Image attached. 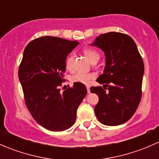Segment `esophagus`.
I'll return each mask as SVG.
<instances>
[{
  "label": "esophagus",
  "instance_id": "1",
  "mask_svg": "<svg viewBox=\"0 0 159 159\" xmlns=\"http://www.w3.org/2000/svg\"><path fill=\"white\" fill-rule=\"evenodd\" d=\"M87 91H88V93H89V94H90V93H91V90H90V87L89 86H87Z\"/></svg>",
  "mask_w": 159,
  "mask_h": 159
}]
</instances>
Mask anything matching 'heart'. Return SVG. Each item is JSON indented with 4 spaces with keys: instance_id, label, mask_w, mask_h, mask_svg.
<instances>
[{
    "instance_id": "obj_1",
    "label": "heart",
    "mask_w": 159,
    "mask_h": 159,
    "mask_svg": "<svg viewBox=\"0 0 159 159\" xmlns=\"http://www.w3.org/2000/svg\"><path fill=\"white\" fill-rule=\"evenodd\" d=\"M84 55L87 57L90 61H92L94 59H99V54L97 51L91 48H84ZM72 61H73V54H70L66 59L65 61V65H66L67 69L70 70L72 67ZM94 74L91 72H77L75 75L72 76V81L73 82L80 83V84H89L91 79L94 78Z\"/></svg>"
}]
</instances>
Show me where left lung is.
Segmentation results:
<instances>
[{"label":"left lung","mask_w":159,"mask_h":159,"mask_svg":"<svg viewBox=\"0 0 159 159\" xmlns=\"http://www.w3.org/2000/svg\"><path fill=\"white\" fill-rule=\"evenodd\" d=\"M89 44L105 56L104 73L97 78L103 88L91 87V92L99 98L94 107L96 117L105 125H119L131 118L140 102L143 61L134 40L125 34H103Z\"/></svg>","instance_id":"1"}]
</instances>
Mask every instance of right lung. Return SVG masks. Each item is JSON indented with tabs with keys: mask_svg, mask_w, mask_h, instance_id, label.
<instances>
[{
	"mask_svg": "<svg viewBox=\"0 0 159 159\" xmlns=\"http://www.w3.org/2000/svg\"><path fill=\"white\" fill-rule=\"evenodd\" d=\"M79 43L44 36L30 41L24 51L18 78L25 103L35 121L52 131L70 129L87 94L84 84L60 91L68 54Z\"/></svg>",
	"mask_w": 159,
	"mask_h": 159,
	"instance_id": "right-lung-1",
	"label": "right lung"
}]
</instances>
